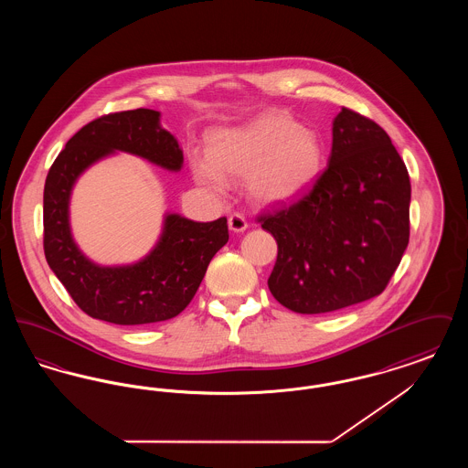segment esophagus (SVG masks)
I'll list each match as a JSON object with an SVG mask.
<instances>
[{"label":"esophagus","instance_id":"obj_1","mask_svg":"<svg viewBox=\"0 0 468 468\" xmlns=\"http://www.w3.org/2000/svg\"><path fill=\"white\" fill-rule=\"evenodd\" d=\"M228 226H229V229L235 231V233H242V231L247 229V221H245V218L242 214H231L229 219H228Z\"/></svg>","mask_w":468,"mask_h":468}]
</instances>
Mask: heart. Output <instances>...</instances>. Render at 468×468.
<instances>
[{
  "label": "heart",
  "instance_id": "obj_1",
  "mask_svg": "<svg viewBox=\"0 0 468 468\" xmlns=\"http://www.w3.org/2000/svg\"><path fill=\"white\" fill-rule=\"evenodd\" d=\"M208 156L193 154L201 184L224 191L226 180H247L252 200L277 205L309 189L321 168V145L311 130L282 113H263L239 128L208 134Z\"/></svg>",
  "mask_w": 468,
  "mask_h": 468
}]
</instances>
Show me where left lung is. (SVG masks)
<instances>
[{"mask_svg":"<svg viewBox=\"0 0 468 468\" xmlns=\"http://www.w3.org/2000/svg\"><path fill=\"white\" fill-rule=\"evenodd\" d=\"M410 180L388 133L342 107L326 170L300 200L261 214L277 242L273 298L298 314H323L386 290L409 244Z\"/></svg>","mask_w":468,"mask_h":468,"instance_id":"left-lung-1","label":"left lung"}]
</instances>
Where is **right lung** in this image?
I'll return each instance as SVG.
<instances>
[{
    "mask_svg": "<svg viewBox=\"0 0 468 468\" xmlns=\"http://www.w3.org/2000/svg\"><path fill=\"white\" fill-rule=\"evenodd\" d=\"M113 151L145 157L177 172L182 151L174 134L159 126L149 109L101 115L80 128L52 163L44 189V250L47 263L73 302L94 319L113 324H151L184 311L228 235L226 218L197 223L178 214L165 218L156 247L134 265L100 267L71 239L68 203L79 176Z\"/></svg>",
    "mask_w": 468,
    "mask_h": 468,
    "instance_id": "add662e5",
    "label": "right lung"
}]
</instances>
